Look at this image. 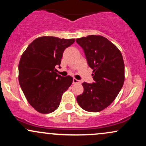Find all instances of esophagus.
<instances>
[{
    "instance_id": "1",
    "label": "esophagus",
    "mask_w": 146,
    "mask_h": 146,
    "mask_svg": "<svg viewBox=\"0 0 146 146\" xmlns=\"http://www.w3.org/2000/svg\"><path fill=\"white\" fill-rule=\"evenodd\" d=\"M79 83H80V81H79L78 80H77V79H75V78L73 79V84H79Z\"/></svg>"
}]
</instances>
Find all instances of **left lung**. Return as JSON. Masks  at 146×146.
<instances>
[{
  "label": "left lung",
  "instance_id": "obj_1",
  "mask_svg": "<svg viewBox=\"0 0 146 146\" xmlns=\"http://www.w3.org/2000/svg\"><path fill=\"white\" fill-rule=\"evenodd\" d=\"M83 48L88 65L93 69L94 82H84V92L77 97L84 110L97 113L107 108L124 82V62L119 50L107 38L88 36L76 39Z\"/></svg>",
  "mask_w": 146,
  "mask_h": 146
}]
</instances>
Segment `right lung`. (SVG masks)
Here are the masks:
<instances>
[{
  "mask_svg": "<svg viewBox=\"0 0 146 146\" xmlns=\"http://www.w3.org/2000/svg\"><path fill=\"white\" fill-rule=\"evenodd\" d=\"M74 42V39L40 37L22 55L18 65L20 86L29 104L39 113L55 111L73 82L69 75L57 74L56 68H60L64 51Z\"/></svg>",
  "mask_w": 146,
  "mask_h": 146,
  "instance_id": "right-lung-1",
  "label": "right lung"
}]
</instances>
